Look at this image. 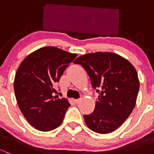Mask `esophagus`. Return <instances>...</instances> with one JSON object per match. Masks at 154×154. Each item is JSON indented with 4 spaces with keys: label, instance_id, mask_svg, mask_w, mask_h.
Masks as SVG:
<instances>
[{
    "label": "esophagus",
    "instance_id": "obj_1",
    "mask_svg": "<svg viewBox=\"0 0 154 154\" xmlns=\"http://www.w3.org/2000/svg\"><path fill=\"white\" fill-rule=\"evenodd\" d=\"M74 102H75L76 103H80V99H74Z\"/></svg>",
    "mask_w": 154,
    "mask_h": 154
}]
</instances>
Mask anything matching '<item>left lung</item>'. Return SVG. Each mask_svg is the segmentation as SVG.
<instances>
[{
	"label": "left lung",
	"mask_w": 154,
	"mask_h": 154,
	"mask_svg": "<svg viewBox=\"0 0 154 154\" xmlns=\"http://www.w3.org/2000/svg\"><path fill=\"white\" fill-rule=\"evenodd\" d=\"M74 63L84 68L99 93L93 112L84 115L87 127L106 134L119 128L136 105L139 80L136 68L119 54L96 52L80 56Z\"/></svg>",
	"instance_id": "left-lung-1"
}]
</instances>
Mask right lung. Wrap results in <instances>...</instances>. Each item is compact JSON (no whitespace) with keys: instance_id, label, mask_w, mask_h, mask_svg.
Masks as SVG:
<instances>
[{"instance_id":"1","label":"right lung","mask_w":154,"mask_h":154,"mask_svg":"<svg viewBox=\"0 0 154 154\" xmlns=\"http://www.w3.org/2000/svg\"><path fill=\"white\" fill-rule=\"evenodd\" d=\"M77 56L48 46L31 53L20 64L14 80L17 103L36 130L51 131L63 122L71 105L67 99L54 96V86Z\"/></svg>"}]
</instances>
